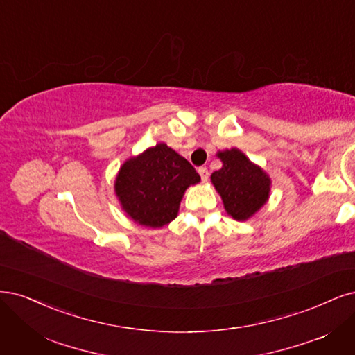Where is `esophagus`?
<instances>
[{
  "label": "esophagus",
  "instance_id": "1",
  "mask_svg": "<svg viewBox=\"0 0 355 355\" xmlns=\"http://www.w3.org/2000/svg\"><path fill=\"white\" fill-rule=\"evenodd\" d=\"M198 173H200V176H201V180L202 182H205L207 179H209V168L207 167H198Z\"/></svg>",
  "mask_w": 355,
  "mask_h": 355
}]
</instances>
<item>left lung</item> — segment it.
<instances>
[{
  "mask_svg": "<svg viewBox=\"0 0 355 355\" xmlns=\"http://www.w3.org/2000/svg\"><path fill=\"white\" fill-rule=\"evenodd\" d=\"M223 166L211 175L225 210L238 222L252 217L267 202L270 178L238 148L218 151Z\"/></svg>",
  "mask_w": 355,
  "mask_h": 355,
  "instance_id": "1",
  "label": "left lung"
}]
</instances>
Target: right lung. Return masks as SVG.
Here are the masks:
<instances>
[{
	"mask_svg": "<svg viewBox=\"0 0 355 355\" xmlns=\"http://www.w3.org/2000/svg\"><path fill=\"white\" fill-rule=\"evenodd\" d=\"M200 180L187 158L160 142L123 163L114 191L133 222L163 227L176 218L185 191Z\"/></svg>",
	"mask_w": 355,
	"mask_h": 355,
	"instance_id": "1",
	"label": "right lung"
}]
</instances>
